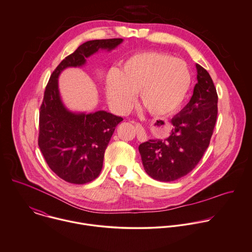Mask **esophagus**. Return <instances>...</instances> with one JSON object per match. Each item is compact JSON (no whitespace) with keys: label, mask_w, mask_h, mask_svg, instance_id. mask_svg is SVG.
Instances as JSON below:
<instances>
[{"label":"esophagus","mask_w":252,"mask_h":252,"mask_svg":"<svg viewBox=\"0 0 252 252\" xmlns=\"http://www.w3.org/2000/svg\"><path fill=\"white\" fill-rule=\"evenodd\" d=\"M136 130H137V138H138V140H139L140 142H145V141H147L148 135H147V133H146L145 128H144L141 124H139V123L136 124Z\"/></svg>","instance_id":"esophagus-1"}]
</instances>
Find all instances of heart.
I'll return each instance as SVG.
<instances>
[{"instance_id":"obj_1","label":"heart","mask_w":252,"mask_h":252,"mask_svg":"<svg viewBox=\"0 0 252 252\" xmlns=\"http://www.w3.org/2000/svg\"><path fill=\"white\" fill-rule=\"evenodd\" d=\"M191 83L188 65L179 59L158 52H143L128 57L116 73L106 78L105 93L120 114L128 112L139 93L140 102L151 114L168 115L185 100Z\"/></svg>"}]
</instances>
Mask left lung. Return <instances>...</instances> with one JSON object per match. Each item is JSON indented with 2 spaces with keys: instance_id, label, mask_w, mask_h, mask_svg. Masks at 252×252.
<instances>
[{
  "instance_id": "8db88e82",
  "label": "left lung",
  "mask_w": 252,
  "mask_h": 252,
  "mask_svg": "<svg viewBox=\"0 0 252 252\" xmlns=\"http://www.w3.org/2000/svg\"><path fill=\"white\" fill-rule=\"evenodd\" d=\"M197 83L185 107L171 123L164 140H149L139 146L145 171L160 182L178 180L197 165L209 146L217 119L218 95L209 73L195 64Z\"/></svg>"
}]
</instances>
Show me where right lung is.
<instances>
[{
    "label": "right lung",
    "instance_id": "right-lung-1",
    "mask_svg": "<svg viewBox=\"0 0 252 252\" xmlns=\"http://www.w3.org/2000/svg\"><path fill=\"white\" fill-rule=\"evenodd\" d=\"M122 42L123 39H106L82 44L59 64L46 87L38 145L49 167L68 183L82 185L98 176L105 149L123 118L105 110H69L61 96L59 77L66 68L84 66L87 59L99 50L110 52Z\"/></svg>",
    "mask_w": 252,
    "mask_h": 252
}]
</instances>
